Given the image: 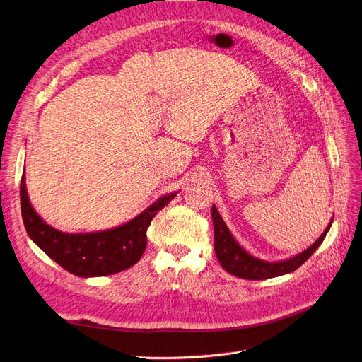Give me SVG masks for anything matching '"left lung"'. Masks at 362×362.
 <instances>
[{
    "label": "left lung",
    "mask_w": 362,
    "mask_h": 362,
    "mask_svg": "<svg viewBox=\"0 0 362 362\" xmlns=\"http://www.w3.org/2000/svg\"><path fill=\"white\" fill-rule=\"evenodd\" d=\"M211 218L214 225V250L216 257L221 261V266L231 275L243 279L250 281H259V279H269L281 275H287V273L294 272L300 267L303 262L308 259L315 249L322 245L327 231L332 225V218L329 225L326 226L323 234L315 240V242L300 254L294 255L291 258L282 259V261H264L259 259L254 255H250L247 250H245L238 245L237 240L229 233L228 226L225 225L222 216L218 214L216 205L211 206Z\"/></svg>",
    "instance_id": "1"
}]
</instances>
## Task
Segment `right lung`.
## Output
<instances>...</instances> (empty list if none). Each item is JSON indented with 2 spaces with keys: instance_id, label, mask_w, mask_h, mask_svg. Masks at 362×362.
I'll list each match as a JSON object with an SVG mask.
<instances>
[{
  "instance_id": "right-lung-1",
  "label": "right lung",
  "mask_w": 362,
  "mask_h": 362,
  "mask_svg": "<svg viewBox=\"0 0 362 362\" xmlns=\"http://www.w3.org/2000/svg\"><path fill=\"white\" fill-rule=\"evenodd\" d=\"M178 192L163 194L146 210L116 228L96 233H62L45 223L33 208L25 184L21 180V211L27 234L45 254L64 270L80 278L115 275L134 266L146 249V231L157 211Z\"/></svg>"
}]
</instances>
